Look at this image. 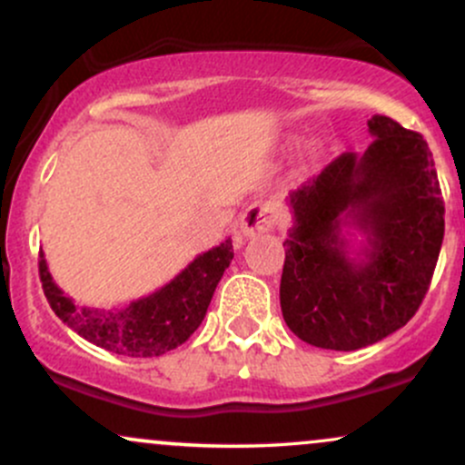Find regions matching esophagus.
<instances>
[{
    "instance_id": "obj_1",
    "label": "esophagus",
    "mask_w": 465,
    "mask_h": 465,
    "mask_svg": "<svg viewBox=\"0 0 465 465\" xmlns=\"http://www.w3.org/2000/svg\"><path fill=\"white\" fill-rule=\"evenodd\" d=\"M273 210L262 205V203H253V205H249L247 210L240 214L238 229L244 238H251L260 236V233L264 232H271V229H273Z\"/></svg>"
}]
</instances>
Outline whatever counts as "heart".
<instances>
[{
    "label": "heart",
    "mask_w": 465,
    "mask_h": 465,
    "mask_svg": "<svg viewBox=\"0 0 465 465\" xmlns=\"http://www.w3.org/2000/svg\"><path fill=\"white\" fill-rule=\"evenodd\" d=\"M317 157H319V146L317 143H311V146L306 148V153H303V163H312Z\"/></svg>",
    "instance_id": "heart-1"
}]
</instances>
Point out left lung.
I'll return each instance as SVG.
<instances>
[{
	"instance_id": "obj_1",
	"label": "left lung",
	"mask_w": 465,
	"mask_h": 465,
	"mask_svg": "<svg viewBox=\"0 0 465 465\" xmlns=\"http://www.w3.org/2000/svg\"><path fill=\"white\" fill-rule=\"evenodd\" d=\"M373 142L291 192L282 314L314 348L378 343L418 312L444 240V199L429 143L387 115ZM359 231L356 248L351 236Z\"/></svg>"
}]
</instances>
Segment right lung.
I'll list each match as a JSON object with an SVG mask.
<instances>
[{
  "mask_svg": "<svg viewBox=\"0 0 465 465\" xmlns=\"http://www.w3.org/2000/svg\"><path fill=\"white\" fill-rule=\"evenodd\" d=\"M233 260L232 238L196 255L181 273L153 295L131 302L126 308L76 306L56 286L41 251L39 275L52 311L67 328L89 343L133 359H151L179 348L205 319L218 282Z\"/></svg>",
  "mask_w": 465,
  "mask_h": 465,
  "instance_id": "right-lung-1",
  "label": "right lung"
}]
</instances>
